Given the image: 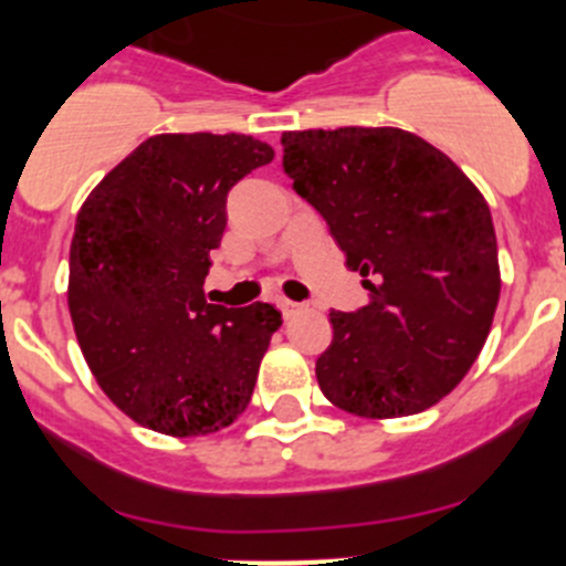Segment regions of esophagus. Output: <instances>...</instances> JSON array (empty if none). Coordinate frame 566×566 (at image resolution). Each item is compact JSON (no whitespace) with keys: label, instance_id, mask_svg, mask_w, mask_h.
<instances>
[{"label":"esophagus","instance_id":"34e87169","mask_svg":"<svg viewBox=\"0 0 566 566\" xmlns=\"http://www.w3.org/2000/svg\"><path fill=\"white\" fill-rule=\"evenodd\" d=\"M279 310H282V315L284 317H293V315H298V312L301 310H304V306H301V304H293V301H279Z\"/></svg>","mask_w":566,"mask_h":566}]
</instances>
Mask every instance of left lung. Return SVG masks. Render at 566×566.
Here are the masks:
<instances>
[{
  "label": "left lung",
  "instance_id": "1",
  "mask_svg": "<svg viewBox=\"0 0 566 566\" xmlns=\"http://www.w3.org/2000/svg\"><path fill=\"white\" fill-rule=\"evenodd\" d=\"M282 167L328 224L369 301L331 312L317 384L336 408L397 419L447 397L499 306V247L482 193L399 128L287 130Z\"/></svg>",
  "mask_w": 566,
  "mask_h": 566
}]
</instances>
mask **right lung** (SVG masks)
Returning a JSON list of instances; mask_svg holds the SVG:
<instances>
[{
    "label": "right lung",
    "instance_id": "right-lung-1",
    "mask_svg": "<svg viewBox=\"0 0 566 566\" xmlns=\"http://www.w3.org/2000/svg\"><path fill=\"white\" fill-rule=\"evenodd\" d=\"M273 161L243 134H161L95 186L76 216L67 306L84 358L125 416L208 436L247 410L282 315L205 301L227 193Z\"/></svg>",
    "mask_w": 566,
    "mask_h": 566
}]
</instances>
